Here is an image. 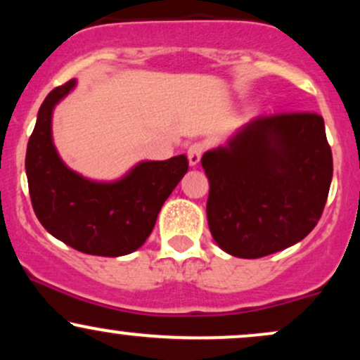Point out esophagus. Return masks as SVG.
Segmentation results:
<instances>
[{
    "label": "esophagus",
    "mask_w": 360,
    "mask_h": 360,
    "mask_svg": "<svg viewBox=\"0 0 360 360\" xmlns=\"http://www.w3.org/2000/svg\"><path fill=\"white\" fill-rule=\"evenodd\" d=\"M203 150H205L203 143H193V146H189V148H188L189 166H196V164L200 162L201 155H203Z\"/></svg>",
    "instance_id": "esophagus-1"
}]
</instances>
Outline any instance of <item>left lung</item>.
<instances>
[{"label":"left lung","mask_w":360,"mask_h":360,"mask_svg":"<svg viewBox=\"0 0 360 360\" xmlns=\"http://www.w3.org/2000/svg\"><path fill=\"white\" fill-rule=\"evenodd\" d=\"M210 181L206 217L218 247L259 259L303 240L323 213L332 148L318 113H279L245 123L201 157Z\"/></svg>","instance_id":"obj_1"}]
</instances>
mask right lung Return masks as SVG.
Wrapping results in <instances>:
<instances>
[{
  "instance_id": "obj_1",
  "label": "right lung",
  "mask_w": 360,
  "mask_h": 360,
  "mask_svg": "<svg viewBox=\"0 0 360 360\" xmlns=\"http://www.w3.org/2000/svg\"><path fill=\"white\" fill-rule=\"evenodd\" d=\"M76 86L52 89L37 115L25 169L34 212L49 233L89 255L120 257L143 245L169 194L188 172V157L143 160L113 183L82 177L52 142V111Z\"/></svg>"
}]
</instances>
